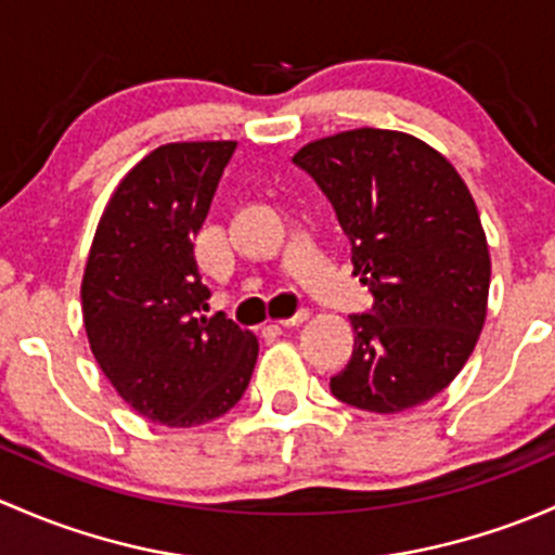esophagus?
I'll list each match as a JSON object with an SVG mask.
<instances>
[{"label": "esophagus", "mask_w": 555, "mask_h": 555, "mask_svg": "<svg viewBox=\"0 0 555 555\" xmlns=\"http://www.w3.org/2000/svg\"><path fill=\"white\" fill-rule=\"evenodd\" d=\"M307 318H310V312H307V310H299V312H296V315H291V318H280V320H275V323L285 325V328H291V325H299V323H305Z\"/></svg>", "instance_id": "1"}]
</instances>
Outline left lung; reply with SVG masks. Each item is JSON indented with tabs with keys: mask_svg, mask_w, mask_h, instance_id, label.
Returning <instances> with one entry per match:
<instances>
[{
	"mask_svg": "<svg viewBox=\"0 0 555 555\" xmlns=\"http://www.w3.org/2000/svg\"><path fill=\"white\" fill-rule=\"evenodd\" d=\"M352 245L374 307L331 376L339 401L398 414L430 401L470 358L487 320L491 259L476 199L441 152L409 133L356 128L294 154Z\"/></svg>",
	"mask_w": 555,
	"mask_h": 555,
	"instance_id": "left-lung-1",
	"label": "left lung"
}]
</instances>
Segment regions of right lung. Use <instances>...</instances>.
Wrapping results in <instances>:
<instances>
[{
    "label": "right lung",
    "instance_id": "right-lung-1",
    "mask_svg": "<svg viewBox=\"0 0 555 555\" xmlns=\"http://www.w3.org/2000/svg\"><path fill=\"white\" fill-rule=\"evenodd\" d=\"M237 141L146 154L108 197L82 275L90 350L125 403L168 427L205 425L243 398L259 339L205 318L194 237Z\"/></svg>",
    "mask_w": 555,
    "mask_h": 555
}]
</instances>
